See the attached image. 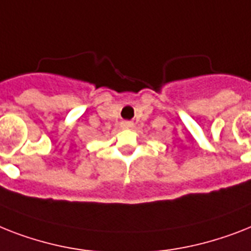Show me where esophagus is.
I'll use <instances>...</instances> for the list:
<instances>
[{"label": "esophagus", "instance_id": "obj_1", "mask_svg": "<svg viewBox=\"0 0 251 251\" xmlns=\"http://www.w3.org/2000/svg\"><path fill=\"white\" fill-rule=\"evenodd\" d=\"M134 124L131 121H122L121 122V127L122 129H131Z\"/></svg>", "mask_w": 251, "mask_h": 251}]
</instances>
